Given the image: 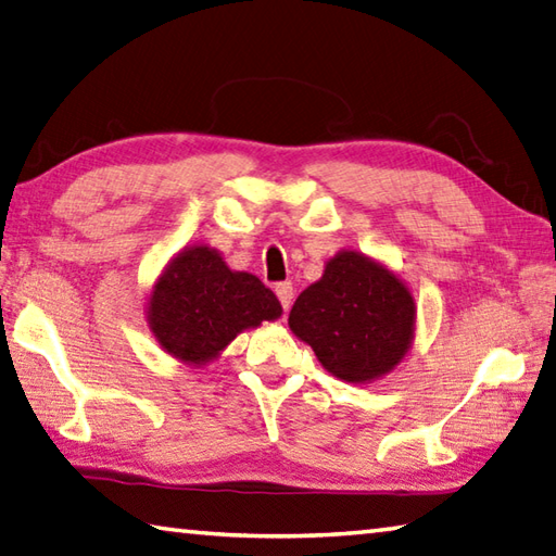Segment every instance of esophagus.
<instances>
[{
	"label": "esophagus",
	"instance_id": "34e87169",
	"mask_svg": "<svg viewBox=\"0 0 556 556\" xmlns=\"http://www.w3.org/2000/svg\"><path fill=\"white\" fill-rule=\"evenodd\" d=\"M276 295H278V300H280V305H282V309H290V305H292V282H278L276 286Z\"/></svg>",
	"mask_w": 556,
	"mask_h": 556
}]
</instances>
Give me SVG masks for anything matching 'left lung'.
Here are the masks:
<instances>
[{
	"label": "left lung",
	"mask_w": 556,
	"mask_h": 556,
	"mask_svg": "<svg viewBox=\"0 0 556 556\" xmlns=\"http://www.w3.org/2000/svg\"><path fill=\"white\" fill-rule=\"evenodd\" d=\"M288 324L331 375L370 382L406 355L416 307L392 270L358 251H341L324 276L300 292Z\"/></svg>",
	"instance_id": "8db88e82"
}]
</instances>
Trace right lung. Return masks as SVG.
Here are the masks:
<instances>
[{
	"label": "right lung",
	"mask_w": 556,
	"mask_h": 556,
	"mask_svg": "<svg viewBox=\"0 0 556 556\" xmlns=\"http://www.w3.org/2000/svg\"><path fill=\"white\" fill-rule=\"evenodd\" d=\"M280 312L274 290L256 276L232 270L211 247H188L154 282L148 321L166 353L203 365L237 333Z\"/></svg>",
	"instance_id": "right-lung-1"
}]
</instances>
